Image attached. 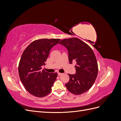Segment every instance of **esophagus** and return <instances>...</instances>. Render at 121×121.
Returning <instances> with one entry per match:
<instances>
[{"label": "esophagus", "mask_w": 121, "mask_h": 121, "mask_svg": "<svg viewBox=\"0 0 121 121\" xmlns=\"http://www.w3.org/2000/svg\"><path fill=\"white\" fill-rule=\"evenodd\" d=\"M57 74H58V76H61V75H63L64 74L63 73H59V72H58Z\"/></svg>", "instance_id": "obj_1"}]
</instances>
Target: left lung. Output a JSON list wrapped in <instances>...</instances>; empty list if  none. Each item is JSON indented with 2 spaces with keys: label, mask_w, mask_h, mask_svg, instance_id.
Instances as JSON below:
<instances>
[{
  "label": "left lung",
  "mask_w": 121,
  "mask_h": 121,
  "mask_svg": "<svg viewBox=\"0 0 121 121\" xmlns=\"http://www.w3.org/2000/svg\"><path fill=\"white\" fill-rule=\"evenodd\" d=\"M59 44L67 49L69 63L76 62V73L68 74L69 80L65 87L76 95L86 92L92 86L98 74L97 62L93 50L77 38L63 39Z\"/></svg>",
  "instance_id": "obj_1"
}]
</instances>
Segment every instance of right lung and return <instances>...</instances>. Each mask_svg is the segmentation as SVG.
I'll return each mask as SVG.
<instances>
[{"instance_id":"obj_1","label":"right lung","mask_w":121,"mask_h":121,"mask_svg":"<svg viewBox=\"0 0 121 121\" xmlns=\"http://www.w3.org/2000/svg\"><path fill=\"white\" fill-rule=\"evenodd\" d=\"M60 39H41L32 42L23 52L19 65V74L25 89L33 95L43 97L50 93L57 73L41 70L50 51Z\"/></svg>"}]
</instances>
